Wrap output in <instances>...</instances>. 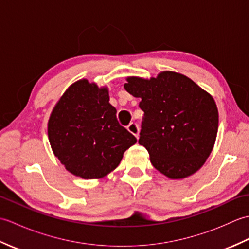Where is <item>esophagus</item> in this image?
Instances as JSON below:
<instances>
[{
    "label": "esophagus",
    "instance_id": "34e87169",
    "mask_svg": "<svg viewBox=\"0 0 249 249\" xmlns=\"http://www.w3.org/2000/svg\"><path fill=\"white\" fill-rule=\"evenodd\" d=\"M127 129L136 137V138H138L139 137V126L136 123V122H131V123L127 126Z\"/></svg>",
    "mask_w": 249,
    "mask_h": 249
}]
</instances>
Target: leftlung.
<instances>
[{
  "instance_id": "obj_1",
  "label": "left lung",
  "mask_w": 249,
  "mask_h": 249,
  "mask_svg": "<svg viewBox=\"0 0 249 249\" xmlns=\"http://www.w3.org/2000/svg\"><path fill=\"white\" fill-rule=\"evenodd\" d=\"M124 88L141 98L144 115L139 144L149 152L152 165L176 179L198 171L217 136L218 110L213 97L173 71L151 79L128 77Z\"/></svg>"
}]
</instances>
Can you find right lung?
I'll use <instances>...</instances> for the list:
<instances>
[{
	"label": "right lung",
	"instance_id": "add662e5",
	"mask_svg": "<svg viewBox=\"0 0 249 249\" xmlns=\"http://www.w3.org/2000/svg\"><path fill=\"white\" fill-rule=\"evenodd\" d=\"M54 155L73 176L100 178L119 166L137 139L116 119L107 88L86 79L66 89L48 122Z\"/></svg>",
	"mask_w": 249,
	"mask_h": 249
}]
</instances>
